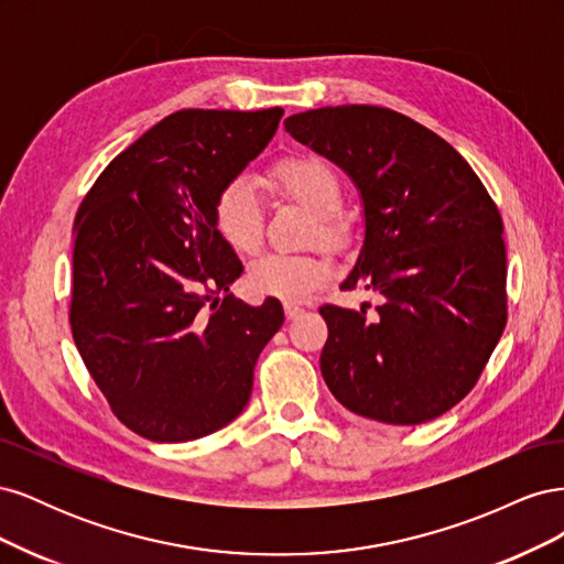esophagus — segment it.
<instances>
[{
  "mask_svg": "<svg viewBox=\"0 0 564 564\" xmlns=\"http://www.w3.org/2000/svg\"><path fill=\"white\" fill-rule=\"evenodd\" d=\"M305 311L301 308V305H296V303H284V315H286V319H296V317H301Z\"/></svg>",
  "mask_w": 564,
  "mask_h": 564,
  "instance_id": "1",
  "label": "esophagus"
}]
</instances>
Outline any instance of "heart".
<instances>
[{
  "label": "heart",
  "instance_id": "1",
  "mask_svg": "<svg viewBox=\"0 0 564 564\" xmlns=\"http://www.w3.org/2000/svg\"><path fill=\"white\" fill-rule=\"evenodd\" d=\"M275 183L315 214V237L338 240L336 214L344 207V185L334 169L311 155L289 158L275 166ZM216 224L226 242L240 253H253L263 240V209L247 178L230 181L218 195ZM332 278V263L322 253H265L249 270L256 294L280 301H303Z\"/></svg>",
  "mask_w": 564,
  "mask_h": 564
}]
</instances>
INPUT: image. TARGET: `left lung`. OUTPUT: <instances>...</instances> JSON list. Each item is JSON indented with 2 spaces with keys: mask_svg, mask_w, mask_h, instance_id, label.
<instances>
[{
  "mask_svg": "<svg viewBox=\"0 0 564 564\" xmlns=\"http://www.w3.org/2000/svg\"><path fill=\"white\" fill-rule=\"evenodd\" d=\"M284 129L360 191L365 240L340 289L383 296L373 315L322 305L324 383L352 414L381 423L449 412L506 327L497 204L445 139L395 110L319 108L286 117Z\"/></svg>",
  "mask_w": 564,
  "mask_h": 564,
  "instance_id": "8db88e82",
  "label": "left lung"
}]
</instances>
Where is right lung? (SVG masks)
<instances>
[{
    "label": "right lung",
    "mask_w": 564,
    "mask_h": 564,
    "mask_svg": "<svg viewBox=\"0 0 564 564\" xmlns=\"http://www.w3.org/2000/svg\"><path fill=\"white\" fill-rule=\"evenodd\" d=\"M282 108L181 110L117 155L75 218L70 327L115 416L187 442L242 414L282 303L230 294L242 261L218 195L270 143Z\"/></svg>",
    "instance_id": "add662e5"
}]
</instances>
